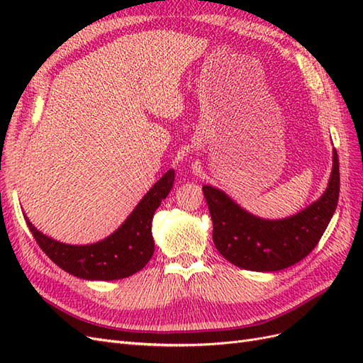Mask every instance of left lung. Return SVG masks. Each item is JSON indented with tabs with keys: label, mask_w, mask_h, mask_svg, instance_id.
I'll list each match as a JSON object with an SVG mask.
<instances>
[{
	"label": "left lung",
	"mask_w": 363,
	"mask_h": 363,
	"mask_svg": "<svg viewBox=\"0 0 363 363\" xmlns=\"http://www.w3.org/2000/svg\"><path fill=\"white\" fill-rule=\"evenodd\" d=\"M213 223V244L233 265L250 271H280L303 260L320 242L339 199V160L324 194L301 212L283 219H263L247 212L211 184L203 186Z\"/></svg>",
	"instance_id": "8db88e82"
}]
</instances>
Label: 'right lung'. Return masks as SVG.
<instances>
[{
  "label": "right lung",
  "mask_w": 363,
  "mask_h": 363,
  "mask_svg": "<svg viewBox=\"0 0 363 363\" xmlns=\"http://www.w3.org/2000/svg\"><path fill=\"white\" fill-rule=\"evenodd\" d=\"M174 175V169L164 172L121 227L95 244L59 242L39 232L26 215L24 218L38 245L63 271L84 280L125 279L144 268L155 252V239L151 235L152 215L172 189Z\"/></svg>",
  "instance_id": "add662e5"
}]
</instances>
